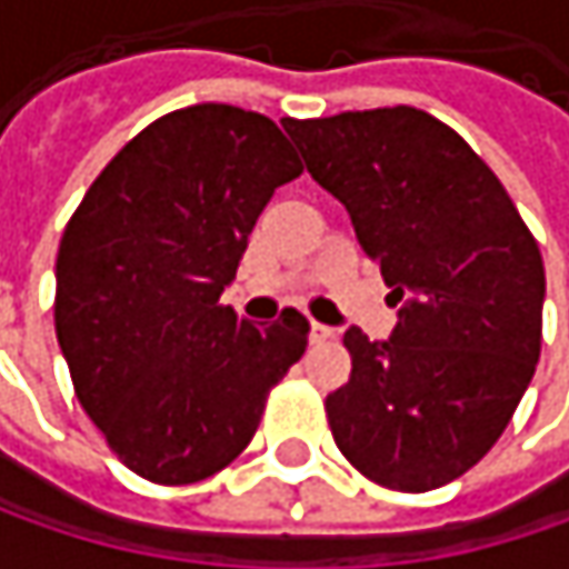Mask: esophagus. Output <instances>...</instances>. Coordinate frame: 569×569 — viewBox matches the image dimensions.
I'll list each match as a JSON object with an SVG mask.
<instances>
[{
	"label": "esophagus",
	"instance_id": "esophagus-1",
	"mask_svg": "<svg viewBox=\"0 0 569 569\" xmlns=\"http://www.w3.org/2000/svg\"><path fill=\"white\" fill-rule=\"evenodd\" d=\"M332 336H336V332H332L329 326H322V322H312V326H309V342H329Z\"/></svg>",
	"mask_w": 569,
	"mask_h": 569
}]
</instances>
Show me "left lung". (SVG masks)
<instances>
[{
	"label": "left lung",
	"mask_w": 569,
	"mask_h": 569,
	"mask_svg": "<svg viewBox=\"0 0 569 569\" xmlns=\"http://www.w3.org/2000/svg\"><path fill=\"white\" fill-rule=\"evenodd\" d=\"M283 128L401 302L392 339L346 332L352 376L326 396L332 438L369 481L435 491L495 448L533 379L540 247L495 171L428 111L396 104Z\"/></svg>",
	"instance_id": "1"
}]
</instances>
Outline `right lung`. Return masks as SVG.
Instances as JSON below:
<instances>
[{
	"mask_svg": "<svg viewBox=\"0 0 569 569\" xmlns=\"http://www.w3.org/2000/svg\"><path fill=\"white\" fill-rule=\"evenodd\" d=\"M302 173L257 111L190 104L151 121L94 177L56 260V336L74 396L124 468L154 485L223 471L306 352L283 309L220 306L273 190Z\"/></svg>",
	"mask_w": 569,
	"mask_h": 569,
	"instance_id": "1",
	"label": "right lung"
}]
</instances>
